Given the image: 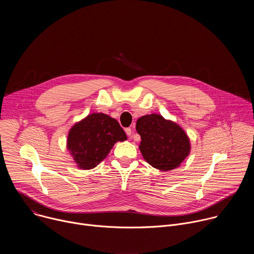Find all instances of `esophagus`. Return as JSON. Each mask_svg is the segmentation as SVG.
Here are the masks:
<instances>
[{
  "mask_svg": "<svg viewBox=\"0 0 254 254\" xmlns=\"http://www.w3.org/2000/svg\"><path fill=\"white\" fill-rule=\"evenodd\" d=\"M126 132H127V134L128 136H131L132 130H131V128H130V127H127V128H126Z\"/></svg>",
  "mask_w": 254,
  "mask_h": 254,
  "instance_id": "1",
  "label": "esophagus"
}]
</instances>
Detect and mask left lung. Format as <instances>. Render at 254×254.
<instances>
[{"instance_id": "8db88e82", "label": "left lung", "mask_w": 254, "mask_h": 254, "mask_svg": "<svg viewBox=\"0 0 254 254\" xmlns=\"http://www.w3.org/2000/svg\"><path fill=\"white\" fill-rule=\"evenodd\" d=\"M135 129L140 135L138 148L144 161L157 170L177 169L191 152V141L186 131L159 114L139 118Z\"/></svg>"}]
</instances>
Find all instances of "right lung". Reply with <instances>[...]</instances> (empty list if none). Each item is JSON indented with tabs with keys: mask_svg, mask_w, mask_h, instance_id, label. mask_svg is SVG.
<instances>
[{
	"mask_svg": "<svg viewBox=\"0 0 254 254\" xmlns=\"http://www.w3.org/2000/svg\"><path fill=\"white\" fill-rule=\"evenodd\" d=\"M126 139L127 136L116 119L93 113L71 127L66 148L78 169L90 170L107 157L115 143Z\"/></svg>",
	"mask_w": 254,
	"mask_h": 254,
	"instance_id": "right-lung-1",
	"label": "right lung"
}]
</instances>
